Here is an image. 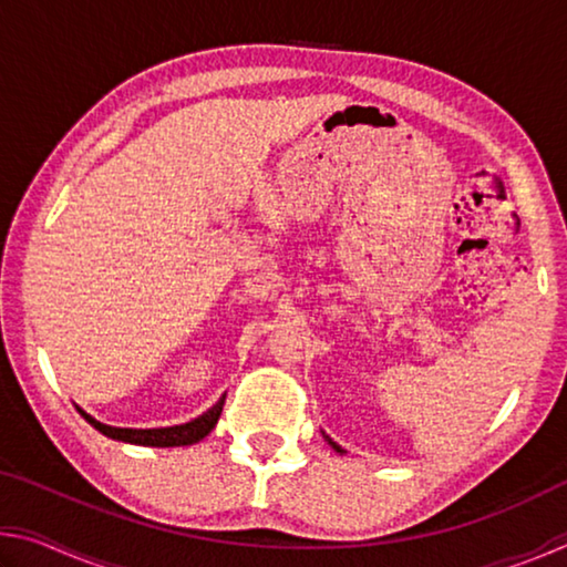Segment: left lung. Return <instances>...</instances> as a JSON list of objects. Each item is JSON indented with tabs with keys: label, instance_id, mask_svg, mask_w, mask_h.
Wrapping results in <instances>:
<instances>
[{
	"label": "left lung",
	"instance_id": "8db88e82",
	"mask_svg": "<svg viewBox=\"0 0 567 567\" xmlns=\"http://www.w3.org/2000/svg\"><path fill=\"white\" fill-rule=\"evenodd\" d=\"M330 445H332L334 450H338V453H342V450H340V445H334V443H332V440H330Z\"/></svg>",
	"mask_w": 567,
	"mask_h": 567
}]
</instances>
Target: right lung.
Listing matches in <instances>:
<instances>
[{"label": "right lung", "mask_w": 567, "mask_h": 567, "mask_svg": "<svg viewBox=\"0 0 567 567\" xmlns=\"http://www.w3.org/2000/svg\"><path fill=\"white\" fill-rule=\"evenodd\" d=\"M223 405H225V398H219L217 405L209 408L205 415H199L197 420L185 422V425H175V427H152V430L112 427V425H104L100 420H94L82 408L76 410H80V415L87 420L94 430H100L102 435H107L112 440H122V443H132V445H150V447H179V445H195L205 435H209V430L217 425Z\"/></svg>", "instance_id": "1"}]
</instances>
